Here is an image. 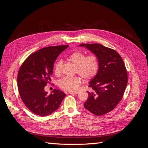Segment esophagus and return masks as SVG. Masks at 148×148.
I'll use <instances>...</instances> for the list:
<instances>
[{
  "label": "esophagus",
  "mask_w": 148,
  "mask_h": 148,
  "mask_svg": "<svg viewBox=\"0 0 148 148\" xmlns=\"http://www.w3.org/2000/svg\"><path fill=\"white\" fill-rule=\"evenodd\" d=\"M79 92L78 91H69V94H72V95H77V94Z\"/></svg>",
  "instance_id": "esophagus-1"
}]
</instances>
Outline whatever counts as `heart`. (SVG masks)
Listing matches in <instances>:
<instances>
[{"mask_svg":"<svg viewBox=\"0 0 148 148\" xmlns=\"http://www.w3.org/2000/svg\"><path fill=\"white\" fill-rule=\"evenodd\" d=\"M69 60L77 67V73L86 80L94 78L99 70V63L96 56L86 57L84 53L80 52H75L69 56ZM63 61L58 60L54 66V73L59 75ZM82 83V79L78 77H64L59 83V87L65 91H73L77 89Z\"/></svg>","mask_w":148,"mask_h":148,"instance_id":"b5f03b06","label":"heart"}]
</instances>
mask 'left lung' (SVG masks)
Wrapping results in <instances>:
<instances>
[{"label":"left lung","instance_id":"1","mask_svg":"<svg viewBox=\"0 0 148 148\" xmlns=\"http://www.w3.org/2000/svg\"><path fill=\"white\" fill-rule=\"evenodd\" d=\"M95 54L99 63L96 76L89 82L94 92L88 93L84 108L96 115L109 112L122 99L128 82L126 68L122 57L113 49L99 44H82Z\"/></svg>","mask_w":148,"mask_h":148}]
</instances>
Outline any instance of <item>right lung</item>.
<instances>
[{"mask_svg":"<svg viewBox=\"0 0 148 148\" xmlns=\"http://www.w3.org/2000/svg\"><path fill=\"white\" fill-rule=\"evenodd\" d=\"M69 46L42 48L25 60L18 73L17 84L22 101L29 110L44 117L57 110L66 95L54 89L49 94L44 90L51 82L54 62Z\"/></svg>","mask_w":148,"mask_h":148,"instance_id":"add662e5","label":"right lung"}]
</instances>
